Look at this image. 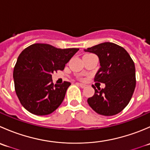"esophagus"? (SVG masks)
Segmentation results:
<instances>
[{
    "label": "esophagus",
    "mask_w": 150,
    "mask_h": 150,
    "mask_svg": "<svg viewBox=\"0 0 150 150\" xmlns=\"http://www.w3.org/2000/svg\"><path fill=\"white\" fill-rule=\"evenodd\" d=\"M78 85L80 86V87L82 88H84L86 87V84H83V83H78Z\"/></svg>",
    "instance_id": "obj_1"
}]
</instances>
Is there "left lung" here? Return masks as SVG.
I'll return each instance as SVG.
<instances>
[{"label":"left lung","instance_id":"1","mask_svg":"<svg viewBox=\"0 0 150 150\" xmlns=\"http://www.w3.org/2000/svg\"><path fill=\"white\" fill-rule=\"evenodd\" d=\"M99 57L100 68L95 82L103 83L104 88L96 89L88 99L89 106L99 115L112 116L120 112L129 103L136 87L134 62L121 46L110 42L100 43L87 49Z\"/></svg>","mask_w":150,"mask_h":150}]
</instances>
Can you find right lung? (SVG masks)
<instances>
[{
	"instance_id": "right-lung-1",
	"label": "right lung",
	"mask_w": 150,
	"mask_h": 150,
	"mask_svg": "<svg viewBox=\"0 0 150 150\" xmlns=\"http://www.w3.org/2000/svg\"><path fill=\"white\" fill-rule=\"evenodd\" d=\"M79 48H61L35 43L19 54L13 77L15 91L21 104L32 114L46 115L55 111L71 83H53L51 74L63 70Z\"/></svg>"
}]
</instances>
